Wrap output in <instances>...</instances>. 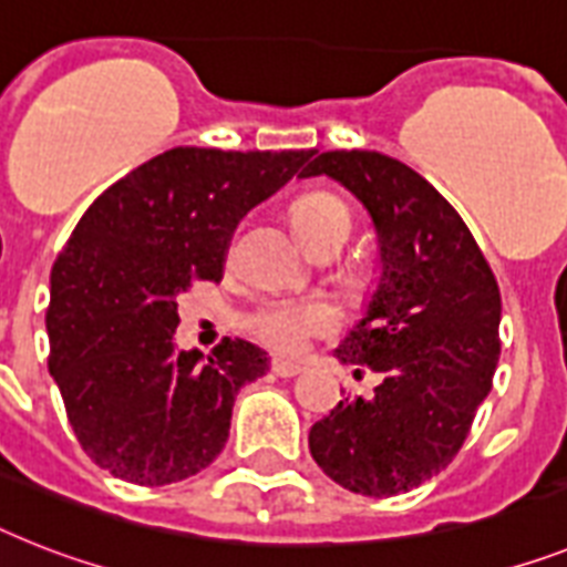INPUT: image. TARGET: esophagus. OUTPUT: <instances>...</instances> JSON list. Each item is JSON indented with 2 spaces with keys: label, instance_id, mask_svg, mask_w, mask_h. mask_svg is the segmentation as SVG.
<instances>
[{
  "label": "esophagus",
  "instance_id": "obj_1",
  "mask_svg": "<svg viewBox=\"0 0 567 567\" xmlns=\"http://www.w3.org/2000/svg\"><path fill=\"white\" fill-rule=\"evenodd\" d=\"M272 373L280 379H292L301 373V364L298 362H284V359H272Z\"/></svg>",
  "mask_w": 567,
  "mask_h": 567
}]
</instances>
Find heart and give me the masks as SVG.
<instances>
[{
  "mask_svg": "<svg viewBox=\"0 0 567 567\" xmlns=\"http://www.w3.org/2000/svg\"><path fill=\"white\" fill-rule=\"evenodd\" d=\"M292 226L310 249L327 243H344L353 226L350 205L330 190H312L292 203ZM339 316L327 301L318 298H272L264 301L246 318V327L255 339L278 353H298L316 336L333 333Z\"/></svg>",
  "mask_w": 567,
  "mask_h": 567,
  "instance_id": "b5f03b06",
  "label": "heart"
}]
</instances>
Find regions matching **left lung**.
Returning <instances> with one entry per match:
<instances>
[{
	"label": "left lung",
	"instance_id": "8db88e82",
	"mask_svg": "<svg viewBox=\"0 0 567 567\" xmlns=\"http://www.w3.org/2000/svg\"><path fill=\"white\" fill-rule=\"evenodd\" d=\"M330 176L368 208L382 278L336 357L382 377L310 429L324 475L350 493H409L461 452L502 357V292L452 205L417 171L373 150H330L301 176Z\"/></svg>",
	"mask_w": 567,
	"mask_h": 567
}]
</instances>
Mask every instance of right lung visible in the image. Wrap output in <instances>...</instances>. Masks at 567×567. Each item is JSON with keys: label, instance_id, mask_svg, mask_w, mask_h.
I'll use <instances>...</instances> for the list:
<instances>
[{"label": "right lung", "instance_id": "1", "mask_svg": "<svg viewBox=\"0 0 567 567\" xmlns=\"http://www.w3.org/2000/svg\"><path fill=\"white\" fill-rule=\"evenodd\" d=\"M312 156L173 147L110 185L74 226L51 269L49 371L101 470L165 486L223 452L234 396L269 359L240 339H223L205 362L176 353L179 295L223 280L237 223Z\"/></svg>", "mask_w": 567, "mask_h": 567}]
</instances>
